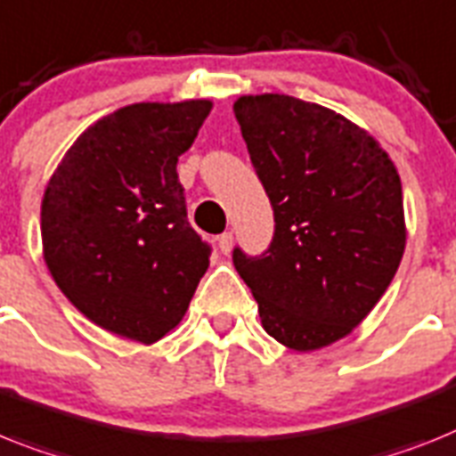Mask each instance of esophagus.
I'll return each mask as SVG.
<instances>
[{
  "label": "esophagus",
  "instance_id": "1",
  "mask_svg": "<svg viewBox=\"0 0 456 456\" xmlns=\"http://www.w3.org/2000/svg\"><path fill=\"white\" fill-rule=\"evenodd\" d=\"M232 246H234V234L232 232H224V234L217 236V248H220V252L229 255Z\"/></svg>",
  "mask_w": 456,
  "mask_h": 456
}]
</instances>
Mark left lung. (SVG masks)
I'll return each mask as SVG.
<instances>
[{
	"label": "left lung",
	"instance_id": "obj_1",
	"mask_svg": "<svg viewBox=\"0 0 456 456\" xmlns=\"http://www.w3.org/2000/svg\"><path fill=\"white\" fill-rule=\"evenodd\" d=\"M250 162L273 206L271 246L234 266L266 334L289 350L331 346L380 301L405 248L389 155L336 110L287 94L236 99Z\"/></svg>",
	"mask_w": 456,
	"mask_h": 456
}]
</instances>
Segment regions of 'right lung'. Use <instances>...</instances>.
I'll list each match as a JSON object with an SVG mask.
<instances>
[{
    "label": "right lung",
    "mask_w": 456,
    "mask_h": 456,
    "mask_svg": "<svg viewBox=\"0 0 456 456\" xmlns=\"http://www.w3.org/2000/svg\"><path fill=\"white\" fill-rule=\"evenodd\" d=\"M208 99L143 102L80 134L41 201L53 281L97 327L151 346L185 315L210 246L187 222L178 157Z\"/></svg>",
    "instance_id": "obj_1"
}]
</instances>
